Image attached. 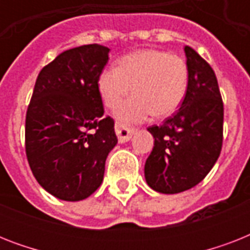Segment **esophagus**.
<instances>
[{
  "mask_svg": "<svg viewBox=\"0 0 250 250\" xmlns=\"http://www.w3.org/2000/svg\"><path fill=\"white\" fill-rule=\"evenodd\" d=\"M115 132H117V136H118V140H119V143H121V144H123V143H127V141H129V139H131L133 133H135V129L129 128V127H125V125L117 123V125H115Z\"/></svg>",
  "mask_w": 250,
  "mask_h": 250,
  "instance_id": "1",
  "label": "esophagus"
}]
</instances>
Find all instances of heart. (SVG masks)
Here are the masks:
<instances>
[{"instance_id": "obj_1", "label": "heart", "mask_w": 250, "mask_h": 250, "mask_svg": "<svg viewBox=\"0 0 250 250\" xmlns=\"http://www.w3.org/2000/svg\"><path fill=\"white\" fill-rule=\"evenodd\" d=\"M188 66L182 57L162 50H139L107 67L98 76V92L109 109L121 105L132 90L133 96L115 111L123 125L140 123L150 115L158 118L175 113L188 89Z\"/></svg>"}]
</instances>
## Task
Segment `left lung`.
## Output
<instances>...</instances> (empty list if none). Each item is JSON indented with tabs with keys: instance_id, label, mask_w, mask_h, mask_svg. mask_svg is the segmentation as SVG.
<instances>
[{
	"instance_id": "obj_1",
	"label": "left lung",
	"mask_w": 250,
	"mask_h": 250,
	"mask_svg": "<svg viewBox=\"0 0 250 250\" xmlns=\"http://www.w3.org/2000/svg\"><path fill=\"white\" fill-rule=\"evenodd\" d=\"M188 89L180 109L148 131L154 146L145 162V180L156 192L180 193L209 174L221 154L223 102L213 68L196 50L184 48Z\"/></svg>"
}]
</instances>
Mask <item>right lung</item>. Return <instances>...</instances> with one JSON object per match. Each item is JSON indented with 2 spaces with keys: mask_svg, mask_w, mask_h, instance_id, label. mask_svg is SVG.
<instances>
[{
  "mask_svg": "<svg viewBox=\"0 0 250 250\" xmlns=\"http://www.w3.org/2000/svg\"><path fill=\"white\" fill-rule=\"evenodd\" d=\"M109 52L98 44L68 49L41 70L35 84L25 115L27 160L39 184L63 201L96 192L118 143L98 92Z\"/></svg>",
  "mask_w": 250,
  "mask_h": 250,
  "instance_id": "obj_1",
  "label": "right lung"
}]
</instances>
